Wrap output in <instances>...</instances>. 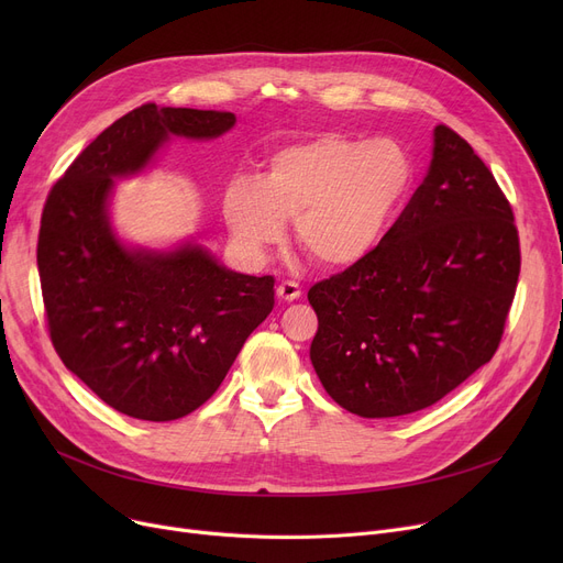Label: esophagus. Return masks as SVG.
I'll return each instance as SVG.
<instances>
[{"mask_svg":"<svg viewBox=\"0 0 563 563\" xmlns=\"http://www.w3.org/2000/svg\"><path fill=\"white\" fill-rule=\"evenodd\" d=\"M276 294H278V299H283V301H297L301 297V287L294 280H285V283L278 285Z\"/></svg>","mask_w":563,"mask_h":563,"instance_id":"obj_1","label":"esophagus"}]
</instances>
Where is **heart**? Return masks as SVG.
Wrapping results in <instances>:
<instances>
[{"instance_id":"obj_1","label":"heart","mask_w":563,"mask_h":563,"mask_svg":"<svg viewBox=\"0 0 563 563\" xmlns=\"http://www.w3.org/2000/svg\"><path fill=\"white\" fill-rule=\"evenodd\" d=\"M410 183L412 164L395 141L317 134L272 153L262 183L234 177L223 219L251 262L269 257L294 221L299 244L317 262L349 266L380 244Z\"/></svg>"}]
</instances>
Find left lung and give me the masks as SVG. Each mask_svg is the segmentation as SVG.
<instances>
[{
    "label": "left lung",
    "mask_w": 563,
    "mask_h": 563,
    "mask_svg": "<svg viewBox=\"0 0 563 563\" xmlns=\"http://www.w3.org/2000/svg\"><path fill=\"white\" fill-rule=\"evenodd\" d=\"M518 274L509 200L470 143L438 125L424 183L380 244L308 291L323 390L361 418L440 401L493 358Z\"/></svg>",
    "instance_id": "1"
}]
</instances>
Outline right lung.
<instances>
[{
  "label": "right lung",
  "instance_id": "add662e5",
  "mask_svg": "<svg viewBox=\"0 0 563 563\" xmlns=\"http://www.w3.org/2000/svg\"><path fill=\"white\" fill-rule=\"evenodd\" d=\"M230 111L143 104L70 164L43 207L38 274L52 344L104 404L170 422L210 399L274 310V276H246L196 242L125 244L111 225L115 180L143 173L170 136L219 139Z\"/></svg>",
  "mask_w": 563,
  "mask_h": 563
}]
</instances>
